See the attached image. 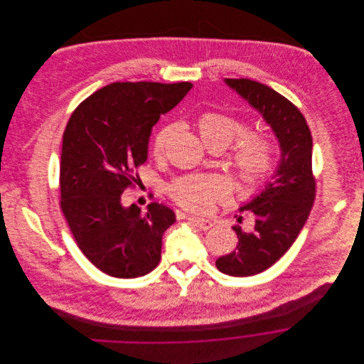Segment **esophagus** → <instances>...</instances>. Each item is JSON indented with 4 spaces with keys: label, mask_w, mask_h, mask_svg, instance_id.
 <instances>
[{
    "label": "esophagus",
    "mask_w": 364,
    "mask_h": 364,
    "mask_svg": "<svg viewBox=\"0 0 364 364\" xmlns=\"http://www.w3.org/2000/svg\"><path fill=\"white\" fill-rule=\"evenodd\" d=\"M188 220L192 223V224H195L196 227H199L200 230H210L211 227H213V223L208 220V218H200V217H193V215H189L188 217Z\"/></svg>",
    "instance_id": "1"
}]
</instances>
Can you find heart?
<instances>
[{"instance_id":"b5f03b06","label":"heart","mask_w":364,"mask_h":364,"mask_svg":"<svg viewBox=\"0 0 364 364\" xmlns=\"http://www.w3.org/2000/svg\"><path fill=\"white\" fill-rule=\"evenodd\" d=\"M198 127L208 147L221 146L223 149L241 137L247 130V124L242 120L215 110H208L200 114ZM172 129V126H164L154 134L151 151L156 158L164 154ZM231 162L238 179L244 185L257 186L267 178L273 168V144L262 133H250L238 141ZM169 193L179 206L196 213L208 211L215 202L225 198V189L218 179L200 176L181 178L175 181L169 188Z\"/></svg>"}]
</instances>
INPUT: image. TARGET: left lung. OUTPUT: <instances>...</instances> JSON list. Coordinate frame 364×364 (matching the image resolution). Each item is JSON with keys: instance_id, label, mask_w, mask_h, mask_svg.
Segmentation results:
<instances>
[{"instance_id": "8db88e82", "label": "left lung", "mask_w": 364, "mask_h": 364, "mask_svg": "<svg viewBox=\"0 0 364 364\" xmlns=\"http://www.w3.org/2000/svg\"><path fill=\"white\" fill-rule=\"evenodd\" d=\"M224 81L259 112L280 147V161L273 176L263 191L240 208L254 214V231L245 232L234 225L237 248L215 260L220 272L245 277L258 274L280 259L310 215L315 199L312 137L299 107L270 87L248 78Z\"/></svg>"}]
</instances>
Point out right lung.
Wrapping results in <instances>:
<instances>
[{
    "label": "right lung",
    "instance_id": "add662e5",
    "mask_svg": "<svg viewBox=\"0 0 364 364\" xmlns=\"http://www.w3.org/2000/svg\"><path fill=\"white\" fill-rule=\"evenodd\" d=\"M193 84L113 82L73 112L60 162V206L78 248L106 274L144 276L161 259L162 234L175 213L150 203L124 208L122 193L136 182L134 169L149 156L151 129L179 104Z\"/></svg>",
    "mask_w": 364,
    "mask_h": 364
}]
</instances>
